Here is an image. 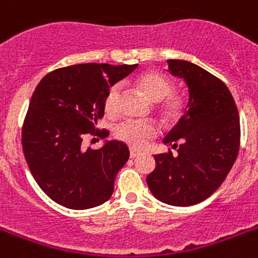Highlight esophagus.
I'll return each instance as SVG.
<instances>
[{
	"label": "esophagus",
	"mask_w": 258,
	"mask_h": 258,
	"mask_svg": "<svg viewBox=\"0 0 258 258\" xmlns=\"http://www.w3.org/2000/svg\"><path fill=\"white\" fill-rule=\"evenodd\" d=\"M140 152L139 150H136V149H131V158H136V157H139L140 156Z\"/></svg>",
	"instance_id": "1"
}]
</instances>
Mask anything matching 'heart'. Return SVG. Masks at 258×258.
<instances>
[{
    "label": "heart",
    "instance_id": "b5f03b06",
    "mask_svg": "<svg viewBox=\"0 0 258 258\" xmlns=\"http://www.w3.org/2000/svg\"><path fill=\"white\" fill-rule=\"evenodd\" d=\"M137 84L146 97L153 102L164 101L160 108V114L166 122L176 121L184 112L185 105L178 97H167L172 94L173 86L168 78L157 72H146L141 74L137 80ZM122 93V86L119 84H113L106 92L104 100L105 112L108 114H114L118 110L119 100ZM157 136V126L153 122L148 121H123L116 127V137L132 148H142L149 140Z\"/></svg>",
    "mask_w": 258,
    "mask_h": 258
}]
</instances>
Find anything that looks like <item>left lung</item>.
I'll return each mask as SVG.
<instances>
[{
    "mask_svg": "<svg viewBox=\"0 0 258 258\" xmlns=\"http://www.w3.org/2000/svg\"><path fill=\"white\" fill-rule=\"evenodd\" d=\"M168 69L186 82L189 101L164 139L177 154H156L146 182L161 203L190 207L211 197L230 172L240 149V117L220 78L184 59H168Z\"/></svg>",
    "mask_w": 258,
    "mask_h": 258,
    "instance_id": "1",
    "label": "left lung"
}]
</instances>
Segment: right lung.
<instances>
[{
	"instance_id": "right-lung-1",
	"label": "right lung",
	"mask_w": 258,
	"mask_h": 258,
	"mask_svg": "<svg viewBox=\"0 0 258 258\" xmlns=\"http://www.w3.org/2000/svg\"><path fill=\"white\" fill-rule=\"evenodd\" d=\"M136 68L80 63L50 72L37 85L22 126V149L36 182L54 203L82 211L112 197L117 173L129 160L127 146L106 141L100 149H86L84 142L109 135L97 129L106 92Z\"/></svg>"
}]
</instances>
